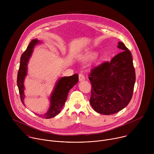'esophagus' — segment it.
<instances>
[{
    "label": "esophagus",
    "instance_id": "obj_1",
    "mask_svg": "<svg viewBox=\"0 0 154 154\" xmlns=\"http://www.w3.org/2000/svg\"><path fill=\"white\" fill-rule=\"evenodd\" d=\"M79 81H83V80H85V75L82 74V73H80V74H79Z\"/></svg>",
    "mask_w": 154,
    "mask_h": 154
}]
</instances>
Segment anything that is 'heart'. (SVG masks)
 Instances as JSON below:
<instances>
[{"label": "heart", "instance_id": "obj_1", "mask_svg": "<svg viewBox=\"0 0 154 154\" xmlns=\"http://www.w3.org/2000/svg\"><path fill=\"white\" fill-rule=\"evenodd\" d=\"M96 57V54L95 53H86L83 56L82 58L83 59H90V58H93Z\"/></svg>", "mask_w": 154, "mask_h": 154}]
</instances>
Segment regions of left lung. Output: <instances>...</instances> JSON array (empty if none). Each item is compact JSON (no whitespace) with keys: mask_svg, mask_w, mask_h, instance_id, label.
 <instances>
[{"mask_svg":"<svg viewBox=\"0 0 154 154\" xmlns=\"http://www.w3.org/2000/svg\"><path fill=\"white\" fill-rule=\"evenodd\" d=\"M122 52L110 61H105L91 69L89 75L92 89L90 100L94 110L109 115L122 110L132 97L135 71L130 51L119 42Z\"/></svg>","mask_w":154,"mask_h":154,"instance_id":"8db88e82","label":"left lung"}]
</instances>
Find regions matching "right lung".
I'll return each instance as SVG.
<instances>
[{"label": "right lung", "mask_w": 154, "mask_h": 154, "mask_svg": "<svg viewBox=\"0 0 154 154\" xmlns=\"http://www.w3.org/2000/svg\"><path fill=\"white\" fill-rule=\"evenodd\" d=\"M40 42L36 39H32L26 51L20 57L19 69L17 73V85L20 94V100L24 105V79L27 74V64L32 55L34 47ZM79 81V75L75 74L71 76L61 77L56 83L54 91L50 97V106L49 110L45 114L38 115L45 119L52 118L60 113L61 109L66 101L69 90Z\"/></svg>", "instance_id": "right-lung-1"}]
</instances>
